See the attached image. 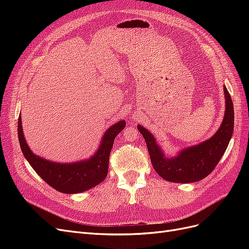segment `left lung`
<instances>
[{"label":"left lung","instance_id":"left-lung-1","mask_svg":"<svg viewBox=\"0 0 249 249\" xmlns=\"http://www.w3.org/2000/svg\"><path fill=\"white\" fill-rule=\"evenodd\" d=\"M225 114L219 130L212 138L184 149L176 158L164 157L154 136L146 129L138 125L144 138L154 169L162 178L173 183H192L208 177L220 161L233 130V106L231 97L224 86Z\"/></svg>","mask_w":249,"mask_h":249}]
</instances>
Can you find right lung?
<instances>
[{"label": "right lung", "mask_w": 249, "mask_h": 249, "mask_svg": "<svg viewBox=\"0 0 249 249\" xmlns=\"http://www.w3.org/2000/svg\"><path fill=\"white\" fill-rule=\"evenodd\" d=\"M124 126V120L112 125L104 135L102 144L91 159L72 164H59L35 156L24 138L20 116L18 117V134L21 152L37 175L54 189L72 194L86 191L106 178L113 142Z\"/></svg>", "instance_id": "right-lung-1"}]
</instances>
